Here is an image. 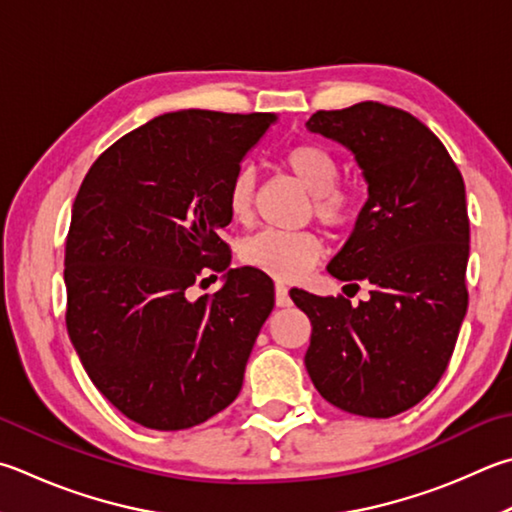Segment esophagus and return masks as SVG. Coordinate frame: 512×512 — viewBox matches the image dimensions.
<instances>
[{
	"label": "esophagus",
	"instance_id": "1",
	"mask_svg": "<svg viewBox=\"0 0 512 512\" xmlns=\"http://www.w3.org/2000/svg\"><path fill=\"white\" fill-rule=\"evenodd\" d=\"M275 304L291 306V297H288V288L284 284H275Z\"/></svg>",
	"mask_w": 512,
	"mask_h": 512
}]
</instances>
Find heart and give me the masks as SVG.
<instances>
[{
  "label": "heart",
  "mask_w": 512,
  "mask_h": 512,
  "mask_svg": "<svg viewBox=\"0 0 512 512\" xmlns=\"http://www.w3.org/2000/svg\"><path fill=\"white\" fill-rule=\"evenodd\" d=\"M280 163L293 179L309 192V212L329 230H345L358 219L362 194L353 183L340 181V165L331 150L302 141L286 147ZM230 217L246 224L253 215L255 172L239 167L228 183ZM244 264L277 280H297L320 262L322 241L309 230H262L241 244Z\"/></svg>",
  "instance_id": "1"
}]
</instances>
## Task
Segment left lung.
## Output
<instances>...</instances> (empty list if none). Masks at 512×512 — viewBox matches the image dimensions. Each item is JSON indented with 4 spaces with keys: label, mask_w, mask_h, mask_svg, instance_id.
<instances>
[{
    "label": "left lung",
    "mask_w": 512,
    "mask_h": 512,
    "mask_svg": "<svg viewBox=\"0 0 512 512\" xmlns=\"http://www.w3.org/2000/svg\"><path fill=\"white\" fill-rule=\"evenodd\" d=\"M306 127L349 147L365 174L369 199L329 273L369 282L371 297L351 306L293 288L313 327L304 365L338 410L396 416L439 383L466 318V185L439 138L403 109L367 100L315 111Z\"/></svg>",
    "instance_id": "1"
}]
</instances>
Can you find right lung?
<instances>
[{"label":"right lung","instance_id":"1","mask_svg":"<svg viewBox=\"0 0 512 512\" xmlns=\"http://www.w3.org/2000/svg\"><path fill=\"white\" fill-rule=\"evenodd\" d=\"M273 120L163 114L107 147L80 185L64 318L91 383L129 421L188 430L239 394L275 288L257 268H230L219 232L232 219V174ZM206 270L226 272L227 284L190 301Z\"/></svg>","mask_w":512,"mask_h":512}]
</instances>
